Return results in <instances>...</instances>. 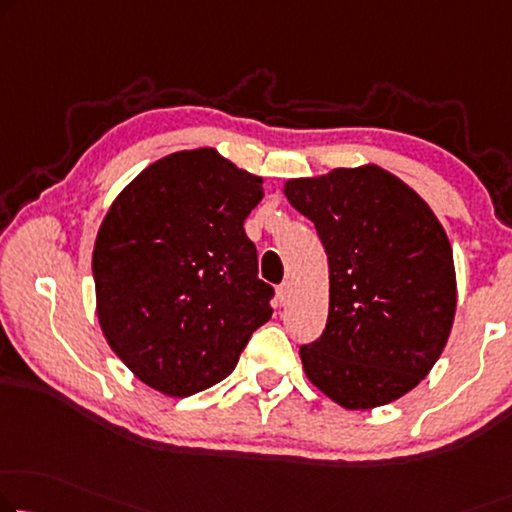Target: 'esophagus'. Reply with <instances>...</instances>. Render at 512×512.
Listing matches in <instances>:
<instances>
[{
	"instance_id": "1",
	"label": "esophagus",
	"mask_w": 512,
	"mask_h": 512,
	"mask_svg": "<svg viewBox=\"0 0 512 512\" xmlns=\"http://www.w3.org/2000/svg\"><path fill=\"white\" fill-rule=\"evenodd\" d=\"M289 292H292V289H289V282H282V285H278L276 299L280 305H285L289 301Z\"/></svg>"
}]
</instances>
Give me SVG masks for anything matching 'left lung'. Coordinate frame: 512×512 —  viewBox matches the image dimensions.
<instances>
[{"mask_svg": "<svg viewBox=\"0 0 512 512\" xmlns=\"http://www.w3.org/2000/svg\"><path fill=\"white\" fill-rule=\"evenodd\" d=\"M329 257V319L301 345L308 379L345 409L402 398L437 363L455 317L444 227L407 183L377 165L285 183Z\"/></svg>", "mask_w": 512, "mask_h": 512, "instance_id": "obj_1", "label": "left lung"}]
</instances>
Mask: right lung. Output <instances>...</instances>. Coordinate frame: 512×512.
Wrapping results in <instances>:
<instances>
[{
    "label": "right lung",
    "mask_w": 512,
    "mask_h": 512,
    "mask_svg": "<svg viewBox=\"0 0 512 512\" xmlns=\"http://www.w3.org/2000/svg\"><path fill=\"white\" fill-rule=\"evenodd\" d=\"M262 177L213 149L156 160L121 190L96 236L98 322L144 384L188 398L223 381L271 319L243 220Z\"/></svg>",
    "instance_id": "add662e5"
}]
</instances>
